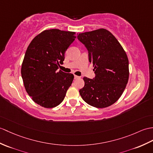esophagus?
Here are the masks:
<instances>
[{
	"label": "esophagus",
	"mask_w": 153,
	"mask_h": 153,
	"mask_svg": "<svg viewBox=\"0 0 153 153\" xmlns=\"http://www.w3.org/2000/svg\"><path fill=\"white\" fill-rule=\"evenodd\" d=\"M79 78H80V77H79V76H76V75H74V79H79Z\"/></svg>",
	"instance_id": "34e87169"
}]
</instances>
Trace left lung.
I'll return each instance as SVG.
<instances>
[{
    "instance_id": "8db88e82",
    "label": "left lung",
    "mask_w": 153,
    "mask_h": 153,
    "mask_svg": "<svg viewBox=\"0 0 153 153\" xmlns=\"http://www.w3.org/2000/svg\"><path fill=\"white\" fill-rule=\"evenodd\" d=\"M77 39L88 50L95 74L93 79L83 77L81 97L93 107H108L118 100L128 81L126 53L116 38L104 28L79 33Z\"/></svg>"
}]
</instances>
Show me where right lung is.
Instances as JSON below:
<instances>
[{
	"instance_id": "right-lung-1",
	"label": "right lung",
	"mask_w": 153,
	"mask_h": 153,
	"mask_svg": "<svg viewBox=\"0 0 153 153\" xmlns=\"http://www.w3.org/2000/svg\"><path fill=\"white\" fill-rule=\"evenodd\" d=\"M76 38L74 32L45 30L28 46L21 66V76L27 93L37 104L52 108L63 101L74 77L57 70Z\"/></svg>"
}]
</instances>
